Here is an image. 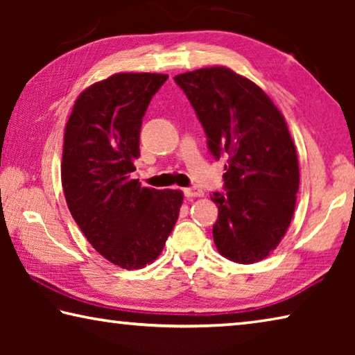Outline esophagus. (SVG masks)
I'll return each mask as SVG.
<instances>
[{
  "mask_svg": "<svg viewBox=\"0 0 355 355\" xmlns=\"http://www.w3.org/2000/svg\"><path fill=\"white\" fill-rule=\"evenodd\" d=\"M184 197H188V199H192V197H202L203 196V191L199 188H186L184 191Z\"/></svg>",
  "mask_w": 355,
  "mask_h": 355,
  "instance_id": "1",
  "label": "esophagus"
}]
</instances>
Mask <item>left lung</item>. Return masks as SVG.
Instances as JSON below:
<instances>
[{
	"label": "left lung",
	"instance_id": "left-lung-1",
	"mask_svg": "<svg viewBox=\"0 0 355 355\" xmlns=\"http://www.w3.org/2000/svg\"><path fill=\"white\" fill-rule=\"evenodd\" d=\"M216 159L228 156L224 192H213L219 254L241 264L261 261L290 227L299 189L297 153L284 114L248 78L227 67L177 75Z\"/></svg>",
	"mask_w": 355,
	"mask_h": 355
}]
</instances>
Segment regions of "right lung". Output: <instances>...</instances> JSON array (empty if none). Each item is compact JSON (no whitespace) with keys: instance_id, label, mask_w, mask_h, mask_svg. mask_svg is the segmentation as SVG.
I'll use <instances>...</instances> for the list:
<instances>
[{"instance_id":"right-lung-1","label":"right lung","mask_w":355,"mask_h":355,"mask_svg":"<svg viewBox=\"0 0 355 355\" xmlns=\"http://www.w3.org/2000/svg\"><path fill=\"white\" fill-rule=\"evenodd\" d=\"M163 73H116L76 98L65 125L61 180L67 207L92 248L123 269L153 263L178 219L183 192L131 178L142 117Z\"/></svg>"}]
</instances>
